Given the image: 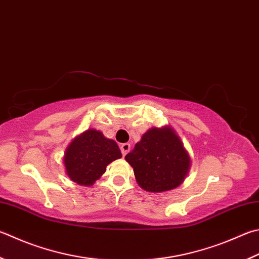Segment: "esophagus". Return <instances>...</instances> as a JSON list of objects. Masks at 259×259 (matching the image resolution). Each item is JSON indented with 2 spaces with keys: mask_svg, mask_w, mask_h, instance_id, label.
Masks as SVG:
<instances>
[{
  "mask_svg": "<svg viewBox=\"0 0 259 259\" xmlns=\"http://www.w3.org/2000/svg\"><path fill=\"white\" fill-rule=\"evenodd\" d=\"M120 149H121V153H122V155H124L129 152V149H130V144H128V143H125V144H122L121 146H120Z\"/></svg>",
  "mask_w": 259,
  "mask_h": 259,
  "instance_id": "esophagus-1",
  "label": "esophagus"
}]
</instances>
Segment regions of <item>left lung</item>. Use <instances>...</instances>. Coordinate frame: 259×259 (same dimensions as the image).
I'll list each match as a JSON object with an SVG mask.
<instances>
[{
    "label": "left lung",
    "mask_w": 259,
    "mask_h": 259,
    "mask_svg": "<svg viewBox=\"0 0 259 259\" xmlns=\"http://www.w3.org/2000/svg\"><path fill=\"white\" fill-rule=\"evenodd\" d=\"M138 185L149 192L175 189L189 172L190 156L171 126L152 128L125 155Z\"/></svg>",
    "instance_id": "1"
}]
</instances>
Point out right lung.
I'll return each mask as SVG.
<instances>
[{
  "instance_id": "right-lung-1",
  "label": "right lung",
  "mask_w": 259,
  "mask_h": 259,
  "mask_svg": "<svg viewBox=\"0 0 259 259\" xmlns=\"http://www.w3.org/2000/svg\"><path fill=\"white\" fill-rule=\"evenodd\" d=\"M119 146L101 131L86 130L65 149L63 163L68 177L80 186H92L105 172L111 162L121 158Z\"/></svg>"
}]
</instances>
